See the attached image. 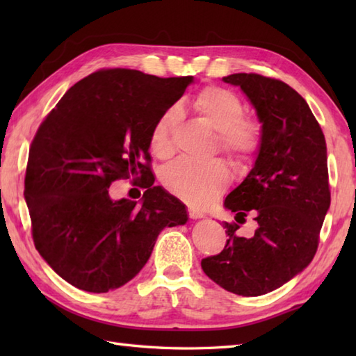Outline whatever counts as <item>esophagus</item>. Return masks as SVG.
I'll return each mask as SVG.
<instances>
[{
    "instance_id": "obj_1",
    "label": "esophagus",
    "mask_w": 356,
    "mask_h": 356,
    "mask_svg": "<svg viewBox=\"0 0 356 356\" xmlns=\"http://www.w3.org/2000/svg\"><path fill=\"white\" fill-rule=\"evenodd\" d=\"M188 216H190L191 218H202V217H205V216H203L202 211L195 209V208H193V207H188Z\"/></svg>"
}]
</instances>
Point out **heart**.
<instances>
[{
	"mask_svg": "<svg viewBox=\"0 0 356 356\" xmlns=\"http://www.w3.org/2000/svg\"><path fill=\"white\" fill-rule=\"evenodd\" d=\"M197 118L216 131L214 153H222L234 168L245 171L255 161L263 143V125L257 118L245 115V104L231 90L209 86L193 101ZM179 122L177 108L165 110L149 133V148L159 159L174 154V133ZM162 184L171 194L193 207H205L216 200L229 185V171L222 161H177L162 171Z\"/></svg>",
	"mask_w": 356,
	"mask_h": 356,
	"instance_id": "1",
	"label": "heart"
}]
</instances>
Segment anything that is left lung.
<instances>
[{"instance_id": "1", "label": "left lung", "mask_w": 356, "mask_h": 356, "mask_svg": "<svg viewBox=\"0 0 356 356\" xmlns=\"http://www.w3.org/2000/svg\"><path fill=\"white\" fill-rule=\"evenodd\" d=\"M263 124L254 168L225 199L237 213L225 222L223 251L202 260V269L228 292L257 297L289 282L312 261L330 207L326 139L303 96L286 82L259 73H234ZM251 212L257 229L239 236Z\"/></svg>"}]
</instances>
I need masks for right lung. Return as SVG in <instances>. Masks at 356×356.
Here are the masks:
<instances>
[{"label": "right lung", "instance_id": "obj_1", "mask_svg": "<svg viewBox=\"0 0 356 356\" xmlns=\"http://www.w3.org/2000/svg\"><path fill=\"white\" fill-rule=\"evenodd\" d=\"M193 76L157 78L102 69L69 88L35 134L24 195L38 252L67 283L102 293L139 274L166 226L188 220L185 205L151 171L149 133ZM130 178L140 204L111 201L108 188Z\"/></svg>", "mask_w": 356, "mask_h": 356}]
</instances>
